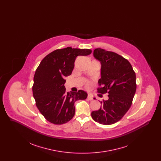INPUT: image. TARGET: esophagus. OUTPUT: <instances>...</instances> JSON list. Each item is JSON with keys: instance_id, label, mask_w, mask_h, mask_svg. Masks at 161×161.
Returning <instances> with one entry per match:
<instances>
[{"instance_id": "esophagus-1", "label": "esophagus", "mask_w": 161, "mask_h": 161, "mask_svg": "<svg viewBox=\"0 0 161 161\" xmlns=\"http://www.w3.org/2000/svg\"><path fill=\"white\" fill-rule=\"evenodd\" d=\"M87 99L89 100H90V101L93 100V97H92V95H91V94H88V95H87Z\"/></svg>"}]
</instances>
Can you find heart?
<instances>
[{"label": "heart", "instance_id": "b5f03b06", "mask_svg": "<svg viewBox=\"0 0 161 161\" xmlns=\"http://www.w3.org/2000/svg\"><path fill=\"white\" fill-rule=\"evenodd\" d=\"M90 85H91V83H87V84H86L87 87H89V86H90Z\"/></svg>", "mask_w": 161, "mask_h": 161}]
</instances>
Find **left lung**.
Instances as JSON below:
<instances>
[{
    "label": "left lung",
    "instance_id": "obj_1",
    "mask_svg": "<svg viewBox=\"0 0 161 161\" xmlns=\"http://www.w3.org/2000/svg\"><path fill=\"white\" fill-rule=\"evenodd\" d=\"M93 56L101 64L98 92L107 93L108 98L100 101V109L91 115L96 122L113 124L123 118L132 104L136 90V74L130 62L119 54L98 47Z\"/></svg>",
    "mask_w": 161,
    "mask_h": 161
}]
</instances>
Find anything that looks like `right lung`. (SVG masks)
Here are the masks:
<instances>
[{"mask_svg": "<svg viewBox=\"0 0 161 161\" xmlns=\"http://www.w3.org/2000/svg\"><path fill=\"white\" fill-rule=\"evenodd\" d=\"M91 53V49L67 47L55 50L40 62L34 74L32 93L40 112L49 122L68 123L75 115V102L86 99L84 91L66 92L64 78L71 75L77 56Z\"/></svg>", "mask_w": 161, "mask_h": 161, "instance_id": "1", "label": "right lung"}]
</instances>
